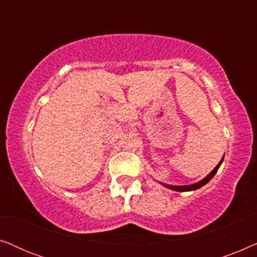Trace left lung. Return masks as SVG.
Instances as JSON below:
<instances>
[{"instance_id": "8db88e82", "label": "left lung", "mask_w": 257, "mask_h": 257, "mask_svg": "<svg viewBox=\"0 0 257 257\" xmlns=\"http://www.w3.org/2000/svg\"><path fill=\"white\" fill-rule=\"evenodd\" d=\"M222 161H223V157H222V159L220 160V163L216 165L215 166V168H214V170L210 172V173L207 175L206 178H203L202 180H200V181H198V182H195V184H192V185H187V186H173V185H168V184H160L163 185V186H165V187H167V188H170V189H173V191H177V192H189V191H195V189H198V188H201L202 186H205L207 182H208L210 179H212L214 175L216 174V172H217V170H219V167L221 166V164H222Z\"/></svg>"}]
</instances>
